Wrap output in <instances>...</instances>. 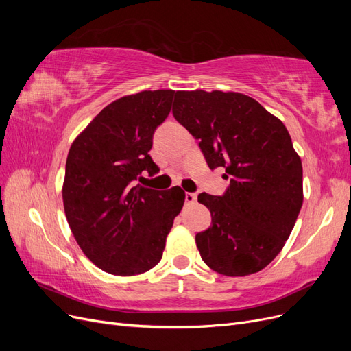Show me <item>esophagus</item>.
Here are the masks:
<instances>
[{
	"label": "esophagus",
	"instance_id": "esophagus-1",
	"mask_svg": "<svg viewBox=\"0 0 351 351\" xmlns=\"http://www.w3.org/2000/svg\"><path fill=\"white\" fill-rule=\"evenodd\" d=\"M196 200H197V195L196 193H186V204L187 205L196 204Z\"/></svg>",
	"mask_w": 351,
	"mask_h": 351
}]
</instances>
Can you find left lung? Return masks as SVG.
<instances>
[{
    "label": "left lung",
    "instance_id": "left-lung-1",
    "mask_svg": "<svg viewBox=\"0 0 351 351\" xmlns=\"http://www.w3.org/2000/svg\"><path fill=\"white\" fill-rule=\"evenodd\" d=\"M174 119L222 167L224 196L200 193L212 226L196 234L200 256L227 277L262 271L282 250L303 204L302 159L282 121L239 92L177 90Z\"/></svg>",
    "mask_w": 351,
    "mask_h": 351
}]
</instances>
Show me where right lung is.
I'll list each match as a JSON object with an SVG mask.
<instances>
[{
  "label": "right lung",
  "instance_id": "add662e5",
  "mask_svg": "<svg viewBox=\"0 0 351 351\" xmlns=\"http://www.w3.org/2000/svg\"><path fill=\"white\" fill-rule=\"evenodd\" d=\"M176 90L127 95L107 105L73 141L62 183L66 218L92 263L121 277L143 274L161 261L165 240L186 193L136 184L159 168L152 136L171 111Z\"/></svg>",
  "mask_w": 351,
  "mask_h": 351
}]
</instances>
